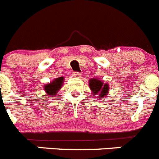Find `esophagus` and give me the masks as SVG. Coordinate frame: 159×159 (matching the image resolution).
Returning <instances> with one entry per match:
<instances>
[{
    "mask_svg": "<svg viewBox=\"0 0 159 159\" xmlns=\"http://www.w3.org/2000/svg\"><path fill=\"white\" fill-rule=\"evenodd\" d=\"M73 76L75 77V78H80L81 76V74L79 72H75L73 74Z\"/></svg>",
    "mask_w": 159,
    "mask_h": 159,
    "instance_id": "esophagus-1",
    "label": "esophagus"
}]
</instances>
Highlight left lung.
<instances>
[{
	"label": "left lung",
	"instance_id": "8db88e82",
	"mask_svg": "<svg viewBox=\"0 0 159 159\" xmlns=\"http://www.w3.org/2000/svg\"><path fill=\"white\" fill-rule=\"evenodd\" d=\"M89 87L93 91V96H94L96 99L100 100L105 97L109 90L108 84H103V81L98 80L97 78H92L89 80Z\"/></svg>",
	"mask_w": 159,
	"mask_h": 159
}]
</instances>
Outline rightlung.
Listing matches in <instances>:
<instances>
[{
    "instance_id": "obj_1",
    "label": "right lung",
    "mask_w": 159,
    "mask_h": 159,
    "mask_svg": "<svg viewBox=\"0 0 159 159\" xmlns=\"http://www.w3.org/2000/svg\"><path fill=\"white\" fill-rule=\"evenodd\" d=\"M63 78H59L55 79L52 82H51L50 84H46L44 85V90H45L46 93L48 95H49L50 96H54L55 95H56L58 90H59V89L61 88L62 85H63Z\"/></svg>"
}]
</instances>
